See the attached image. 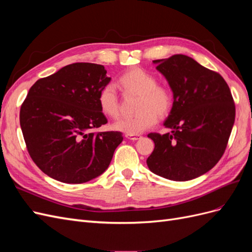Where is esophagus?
<instances>
[{
	"instance_id": "esophagus-1",
	"label": "esophagus",
	"mask_w": 252,
	"mask_h": 252,
	"mask_svg": "<svg viewBox=\"0 0 252 252\" xmlns=\"http://www.w3.org/2000/svg\"><path fill=\"white\" fill-rule=\"evenodd\" d=\"M125 136L127 139L132 140V141H136V140H139L141 138L140 134H130V133H126Z\"/></svg>"
}]
</instances>
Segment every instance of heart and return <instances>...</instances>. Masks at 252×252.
I'll return each instance as SVG.
<instances>
[{
	"instance_id": "heart-1",
	"label": "heart",
	"mask_w": 252,
	"mask_h": 252,
	"mask_svg": "<svg viewBox=\"0 0 252 252\" xmlns=\"http://www.w3.org/2000/svg\"><path fill=\"white\" fill-rule=\"evenodd\" d=\"M155 74L134 67L124 71L119 78V85L126 94L138 95L132 117L119 120L113 127L125 133L138 134L154 126L158 117L168 116L173 105V94L169 87L158 84ZM97 103L106 117L117 119L120 116V103L112 85L104 86L97 95Z\"/></svg>"
}]
</instances>
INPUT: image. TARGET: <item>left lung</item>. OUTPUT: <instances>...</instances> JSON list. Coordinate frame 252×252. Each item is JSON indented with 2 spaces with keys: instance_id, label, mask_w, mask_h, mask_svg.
Here are the masks:
<instances>
[{
  "instance_id": "obj_1",
  "label": "left lung",
  "mask_w": 252,
  "mask_h": 252,
  "mask_svg": "<svg viewBox=\"0 0 252 252\" xmlns=\"http://www.w3.org/2000/svg\"><path fill=\"white\" fill-rule=\"evenodd\" d=\"M173 93L165 121L171 132L148 134L155 149L148 168L172 181H189L209 171L224 155L235 119L231 91L220 73L184 55L155 60Z\"/></svg>"
}]
</instances>
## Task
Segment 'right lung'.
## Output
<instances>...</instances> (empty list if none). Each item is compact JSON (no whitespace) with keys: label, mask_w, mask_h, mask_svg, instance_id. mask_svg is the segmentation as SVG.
Listing matches in <instances>:
<instances>
[{"label":"right lung","mask_w":252,"mask_h":252,"mask_svg":"<svg viewBox=\"0 0 252 252\" xmlns=\"http://www.w3.org/2000/svg\"><path fill=\"white\" fill-rule=\"evenodd\" d=\"M106 73L103 65L73 63L29 89L20 110L21 129L30 158L48 177L81 184L108 168L123 133L94 131L107 123L97 103L111 80Z\"/></svg>","instance_id":"add662e5"}]
</instances>
